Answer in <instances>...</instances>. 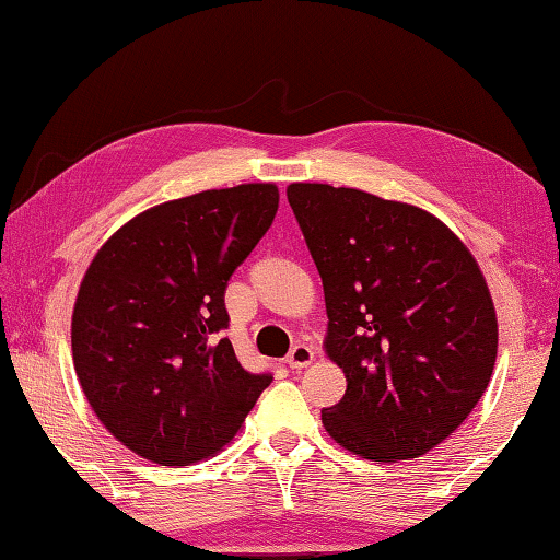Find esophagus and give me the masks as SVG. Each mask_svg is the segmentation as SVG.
<instances>
[{
  "label": "esophagus",
  "instance_id": "esophagus-1",
  "mask_svg": "<svg viewBox=\"0 0 560 560\" xmlns=\"http://www.w3.org/2000/svg\"><path fill=\"white\" fill-rule=\"evenodd\" d=\"M312 361H315V349L307 347V345L292 347V351L288 354L290 369H305V366L312 364Z\"/></svg>",
  "mask_w": 560,
  "mask_h": 560
}]
</instances>
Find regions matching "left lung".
Returning a JSON list of instances; mask_svg holds the SVG:
<instances>
[{
	"label": "left lung",
	"mask_w": 560,
	"mask_h": 560,
	"mask_svg": "<svg viewBox=\"0 0 560 560\" xmlns=\"http://www.w3.org/2000/svg\"><path fill=\"white\" fill-rule=\"evenodd\" d=\"M288 201L325 285V354L347 376L322 425L374 463L425 455L494 371L497 310L479 262L413 203L310 182L290 184Z\"/></svg>",
	"instance_id": "left-lung-1"
}]
</instances>
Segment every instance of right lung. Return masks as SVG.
I'll use <instances>...</instances> for the list:
<instances>
[{"label":"right lung","mask_w":560,"mask_h":560,"mask_svg":"<svg viewBox=\"0 0 560 560\" xmlns=\"http://www.w3.org/2000/svg\"><path fill=\"white\" fill-rule=\"evenodd\" d=\"M278 201L260 182L156 203L93 255L71 317L73 366L97 420L135 455L164 467L213 457L270 386L221 331L223 290Z\"/></svg>","instance_id":"right-lung-1"}]
</instances>
